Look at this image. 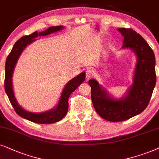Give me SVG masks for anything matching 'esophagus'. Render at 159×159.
Masks as SVG:
<instances>
[{"label": "esophagus", "instance_id": "1", "mask_svg": "<svg viewBox=\"0 0 159 159\" xmlns=\"http://www.w3.org/2000/svg\"><path fill=\"white\" fill-rule=\"evenodd\" d=\"M94 75V70H93L92 69H87L86 70V80H89L92 77V76Z\"/></svg>", "mask_w": 159, "mask_h": 159}]
</instances>
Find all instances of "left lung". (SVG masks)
I'll use <instances>...</instances> for the list:
<instances>
[{"label":"left lung","instance_id":"1","mask_svg":"<svg viewBox=\"0 0 159 159\" xmlns=\"http://www.w3.org/2000/svg\"><path fill=\"white\" fill-rule=\"evenodd\" d=\"M124 36L122 48H129L137 56L133 84L122 98L111 97L96 80L91 79L92 100L99 116L112 122L123 121L141 113L148 105L156 81L153 51L145 40L132 29L118 28Z\"/></svg>","mask_w":159,"mask_h":159}]
</instances>
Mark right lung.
<instances>
[{"instance_id":"obj_1","label":"right lung","mask_w":159,"mask_h":159,"mask_svg":"<svg viewBox=\"0 0 159 159\" xmlns=\"http://www.w3.org/2000/svg\"><path fill=\"white\" fill-rule=\"evenodd\" d=\"M63 28H64L63 26L51 27L43 32L38 33L37 31H35L30 35H25L16 42L6 59L5 66V81H4V86H5L6 94H7L11 104L12 105L16 113L21 117L30 120L32 122L42 124H53V123L62 120L67 113L69 97L70 96L71 93L73 92L78 87V86L81 85L85 80V72H83L70 80L65 86L57 107L50 111L43 112V113H36L25 111L22 107L20 106V105L16 102L14 94L13 86H12V77H13L14 70L15 68L16 62H17L20 54H22V51L28 44H30L32 42L35 41V38L41 36V35H49L52 33L61 30Z\"/></svg>"}]
</instances>
